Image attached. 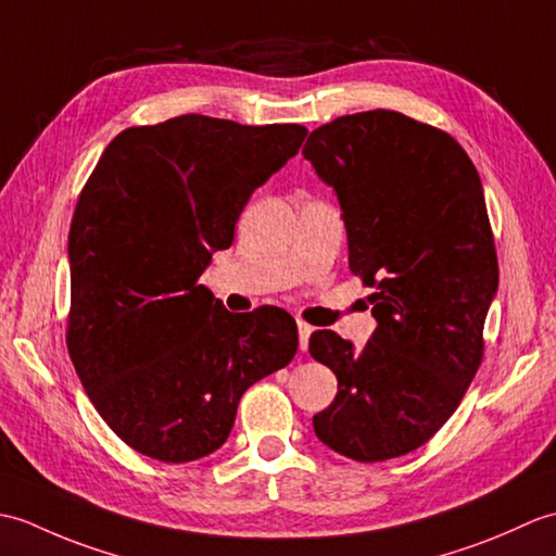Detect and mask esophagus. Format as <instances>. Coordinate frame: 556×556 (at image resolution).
Instances as JSON below:
<instances>
[{
    "mask_svg": "<svg viewBox=\"0 0 556 556\" xmlns=\"http://www.w3.org/2000/svg\"><path fill=\"white\" fill-rule=\"evenodd\" d=\"M311 334H313V327L299 320V349H301V351L308 349V339H311Z\"/></svg>",
    "mask_w": 556,
    "mask_h": 556,
    "instance_id": "esophagus-1",
    "label": "esophagus"
}]
</instances>
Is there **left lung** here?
<instances>
[{
	"label": "left lung",
	"mask_w": 556,
	"mask_h": 556,
	"mask_svg": "<svg viewBox=\"0 0 556 556\" xmlns=\"http://www.w3.org/2000/svg\"><path fill=\"white\" fill-rule=\"evenodd\" d=\"M303 155L339 200L377 323L361 351L332 329L311 337L339 382L315 434L363 464L404 456L448 420L482 361L500 267L478 169L452 136L389 110L315 128Z\"/></svg>",
	"instance_id": "8db88e82"
}]
</instances>
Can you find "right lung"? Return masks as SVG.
<instances>
[{
    "label": "right lung",
    "instance_id": "right-lung-1",
    "mask_svg": "<svg viewBox=\"0 0 556 556\" xmlns=\"http://www.w3.org/2000/svg\"><path fill=\"white\" fill-rule=\"evenodd\" d=\"M305 136L299 124L174 116L122 131L83 188L68 353L92 406L138 454L186 464L217 452L245 389L296 356L289 313H229L198 279Z\"/></svg>",
    "mask_w": 556,
    "mask_h": 556
}]
</instances>
